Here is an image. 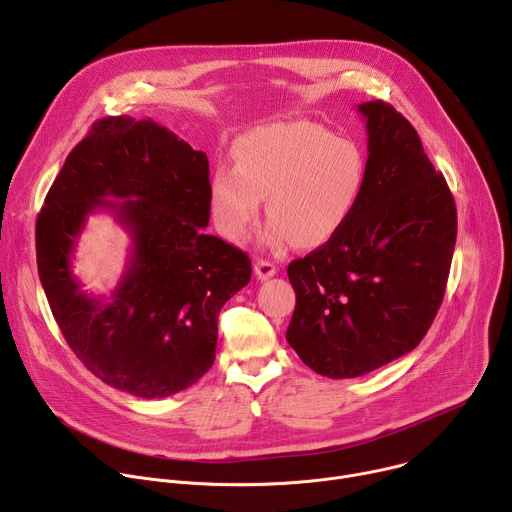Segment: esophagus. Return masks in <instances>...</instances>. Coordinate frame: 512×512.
<instances>
[{
    "label": "esophagus",
    "instance_id": "1",
    "mask_svg": "<svg viewBox=\"0 0 512 512\" xmlns=\"http://www.w3.org/2000/svg\"><path fill=\"white\" fill-rule=\"evenodd\" d=\"M275 265L271 263V261H265V259H257L255 261V275L259 277V279H269V277H273L275 275Z\"/></svg>",
    "mask_w": 512,
    "mask_h": 512
}]
</instances>
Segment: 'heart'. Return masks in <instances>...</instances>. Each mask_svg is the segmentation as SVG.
<instances>
[{"instance_id": "b5f03b06", "label": "heart", "mask_w": 512, "mask_h": 512, "mask_svg": "<svg viewBox=\"0 0 512 512\" xmlns=\"http://www.w3.org/2000/svg\"><path fill=\"white\" fill-rule=\"evenodd\" d=\"M233 152L235 168L218 166L210 180L214 223L229 241L245 239L265 198L267 245H322L346 223L364 180L356 145L312 121L255 127Z\"/></svg>"}]
</instances>
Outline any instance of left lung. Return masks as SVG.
<instances>
[{
	"mask_svg": "<svg viewBox=\"0 0 512 512\" xmlns=\"http://www.w3.org/2000/svg\"><path fill=\"white\" fill-rule=\"evenodd\" d=\"M367 119L369 160L346 223L287 265L296 310L287 342L328 379L367 375L411 352L442 306L458 212L413 125L385 101Z\"/></svg>",
	"mask_w": 512,
	"mask_h": 512,
	"instance_id": "1",
	"label": "left lung"
}]
</instances>
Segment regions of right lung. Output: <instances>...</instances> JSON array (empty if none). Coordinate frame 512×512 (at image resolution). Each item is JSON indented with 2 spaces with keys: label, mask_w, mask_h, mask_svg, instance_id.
Here are the masks:
<instances>
[{
  "label": "right lung",
  "mask_w": 512,
  "mask_h": 512,
  "mask_svg": "<svg viewBox=\"0 0 512 512\" xmlns=\"http://www.w3.org/2000/svg\"><path fill=\"white\" fill-rule=\"evenodd\" d=\"M101 207L132 237L109 301L87 297L69 269ZM208 218L206 154L152 119L105 117L68 154L38 214V275L66 344L109 387L162 399L212 367L218 312L249 283L251 259L206 235Z\"/></svg>",
  "instance_id": "obj_1"
}]
</instances>
